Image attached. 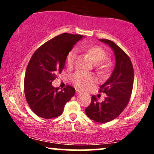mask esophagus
<instances>
[{
	"mask_svg": "<svg viewBox=\"0 0 154 154\" xmlns=\"http://www.w3.org/2000/svg\"><path fill=\"white\" fill-rule=\"evenodd\" d=\"M80 91H79V90H76V94H77V95H79V94H80Z\"/></svg>",
	"mask_w": 154,
	"mask_h": 154,
	"instance_id": "obj_1",
	"label": "esophagus"
}]
</instances>
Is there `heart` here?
<instances>
[{
	"label": "heart",
	"mask_w": 154,
	"mask_h": 154,
	"mask_svg": "<svg viewBox=\"0 0 154 154\" xmlns=\"http://www.w3.org/2000/svg\"><path fill=\"white\" fill-rule=\"evenodd\" d=\"M82 50L85 51L91 57L94 62L95 69L98 73L104 74L109 71L111 67V61L108 58H105L106 53L103 48L98 45H90L82 47ZM77 57V51L72 49L66 56V62L69 67L73 66ZM72 82L79 89L86 90L94 85L95 78L90 74L86 72H77L72 77Z\"/></svg>",
	"instance_id": "b5f03b06"
}]
</instances>
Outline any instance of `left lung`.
Segmentation results:
<instances>
[{
	"instance_id": "8db88e82",
	"label": "left lung",
	"mask_w": 154,
	"mask_h": 154,
	"mask_svg": "<svg viewBox=\"0 0 154 154\" xmlns=\"http://www.w3.org/2000/svg\"><path fill=\"white\" fill-rule=\"evenodd\" d=\"M114 51L116 64L111 77L100 87V92L106 94L103 101L100 102L95 95L85 109L90 119L99 123H106L120 115L130 101L134 82V70L131 60L122 49L113 41L100 39Z\"/></svg>"
}]
</instances>
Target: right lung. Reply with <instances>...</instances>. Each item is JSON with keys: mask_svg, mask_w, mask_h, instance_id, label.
Returning <instances> with one entry per match:
<instances>
[{"mask_svg": "<svg viewBox=\"0 0 154 154\" xmlns=\"http://www.w3.org/2000/svg\"><path fill=\"white\" fill-rule=\"evenodd\" d=\"M83 38L80 35L63 33L38 48L32 56L24 77V94L32 111L43 119L57 117L75 95L70 85L60 91L52 82L64 68L68 53Z\"/></svg>", "mask_w": 154, "mask_h": 154, "instance_id": "obj_1", "label": "right lung"}]
</instances>
